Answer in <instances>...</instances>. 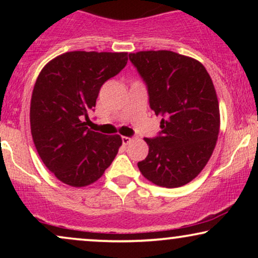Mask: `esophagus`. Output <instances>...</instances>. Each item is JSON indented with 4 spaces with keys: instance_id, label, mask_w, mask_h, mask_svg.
<instances>
[{
    "instance_id": "esophagus-1",
    "label": "esophagus",
    "mask_w": 258,
    "mask_h": 258,
    "mask_svg": "<svg viewBox=\"0 0 258 258\" xmlns=\"http://www.w3.org/2000/svg\"><path fill=\"white\" fill-rule=\"evenodd\" d=\"M121 139H122V144H125V146H127V144H128L130 142L132 141L131 137H126V136H122V137H121Z\"/></svg>"
}]
</instances>
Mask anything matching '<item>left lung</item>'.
<instances>
[{
	"label": "left lung",
	"instance_id": "obj_1",
	"mask_svg": "<svg viewBox=\"0 0 258 258\" xmlns=\"http://www.w3.org/2000/svg\"><path fill=\"white\" fill-rule=\"evenodd\" d=\"M146 82L161 131L144 138L149 153L138 162L154 184L177 188L193 180L211 158L220 132L215 86L200 61L171 51L130 53Z\"/></svg>",
	"mask_w": 258,
	"mask_h": 258
}]
</instances>
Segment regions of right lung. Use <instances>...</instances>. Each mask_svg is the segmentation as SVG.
I'll return each instance as SVG.
<instances>
[{"mask_svg": "<svg viewBox=\"0 0 258 258\" xmlns=\"http://www.w3.org/2000/svg\"><path fill=\"white\" fill-rule=\"evenodd\" d=\"M127 53L74 51L44 65L34 86L30 126L46 167L60 182L86 186L110 166L122 139L87 127L100 87L126 67Z\"/></svg>", "mask_w": 258, "mask_h": 258, "instance_id": "add662e5", "label": "right lung"}]
</instances>
